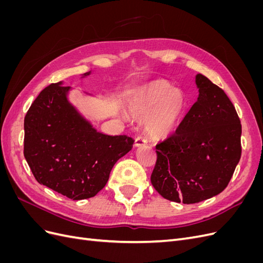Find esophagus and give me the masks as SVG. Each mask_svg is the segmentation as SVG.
<instances>
[{"instance_id": "34e87169", "label": "esophagus", "mask_w": 263, "mask_h": 263, "mask_svg": "<svg viewBox=\"0 0 263 263\" xmlns=\"http://www.w3.org/2000/svg\"><path fill=\"white\" fill-rule=\"evenodd\" d=\"M147 145V139L142 136H138L135 140V147H142Z\"/></svg>"}]
</instances>
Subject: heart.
<instances>
[{
    "mask_svg": "<svg viewBox=\"0 0 263 263\" xmlns=\"http://www.w3.org/2000/svg\"><path fill=\"white\" fill-rule=\"evenodd\" d=\"M185 108V98L166 81L156 80L135 91L127 101L128 114L142 121L154 138H165L180 124Z\"/></svg>",
    "mask_w": 263,
    "mask_h": 263,
    "instance_id": "b5f03b06",
    "label": "heart"
}]
</instances>
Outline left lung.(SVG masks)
I'll return each mask as SVG.
<instances>
[{
    "mask_svg": "<svg viewBox=\"0 0 263 263\" xmlns=\"http://www.w3.org/2000/svg\"><path fill=\"white\" fill-rule=\"evenodd\" d=\"M197 101L176 134L156 146L151 183L172 202L194 204L219 194L241 156L240 119L226 93L205 76L195 77Z\"/></svg>",
    "mask_w": 263,
    "mask_h": 263,
    "instance_id": "obj_1",
    "label": "left lung"
}]
</instances>
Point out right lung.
I'll return each mask as SVG.
<instances>
[{
    "mask_svg": "<svg viewBox=\"0 0 263 263\" xmlns=\"http://www.w3.org/2000/svg\"><path fill=\"white\" fill-rule=\"evenodd\" d=\"M70 91L62 81L52 83L30 105L24 119V157L38 183L71 200H84L105 186L135 140L98 132L69 101Z\"/></svg>",
    "mask_w": 263,
    "mask_h": 263,
    "instance_id": "obj_1",
    "label": "right lung"
}]
</instances>
